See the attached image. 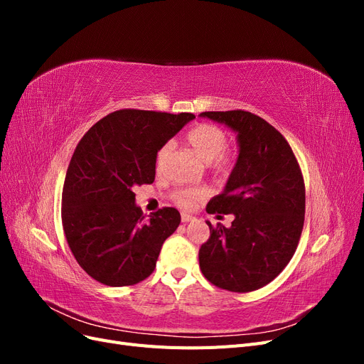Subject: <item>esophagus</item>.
<instances>
[{
  "mask_svg": "<svg viewBox=\"0 0 364 364\" xmlns=\"http://www.w3.org/2000/svg\"><path fill=\"white\" fill-rule=\"evenodd\" d=\"M193 220H196V217H193V215H190V214H182V222H183V223L193 222Z\"/></svg>",
  "mask_w": 364,
  "mask_h": 364,
  "instance_id": "1",
  "label": "esophagus"
}]
</instances>
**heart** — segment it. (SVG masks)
<instances>
[{
	"label": "heart",
	"instance_id": "b5f03b06",
	"mask_svg": "<svg viewBox=\"0 0 364 364\" xmlns=\"http://www.w3.org/2000/svg\"><path fill=\"white\" fill-rule=\"evenodd\" d=\"M186 142H188L190 149L199 156L203 162L209 164L217 174L226 176L230 173L234 167V153L229 151L228 147V135L223 129L214 124H199L193 127L188 134H186ZM173 146L170 142H165L164 146L159 147L156 153V173L161 174L165 168L168 158L171 156ZM209 196L208 188H181L173 191L171 197L173 200L183 209H193L197 203L202 202Z\"/></svg>",
	"mask_w": 364,
	"mask_h": 364
}]
</instances>
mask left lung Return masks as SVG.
<instances>
[{
	"label": "left lung",
	"instance_id": "8db88e82",
	"mask_svg": "<svg viewBox=\"0 0 364 364\" xmlns=\"http://www.w3.org/2000/svg\"><path fill=\"white\" fill-rule=\"evenodd\" d=\"M237 132L238 159L222 194L209 200V214H234L232 226H213L200 246L203 277L235 293L272 282L293 258L304 228L305 183L294 153L261 117L241 111L202 112Z\"/></svg>",
	"mask_w": 364,
	"mask_h": 364
}]
</instances>
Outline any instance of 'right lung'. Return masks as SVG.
Instances as JSON below:
<instances>
[{
	"instance_id": "right-lung-1",
	"label": "right lung",
	"mask_w": 364,
	"mask_h": 364,
	"mask_svg": "<svg viewBox=\"0 0 364 364\" xmlns=\"http://www.w3.org/2000/svg\"><path fill=\"white\" fill-rule=\"evenodd\" d=\"M196 118L119 109L95 123L77 144L62 193V225L79 266L111 287L134 285L156 267L164 241L181 223L176 208L146 217L136 185L153 183L156 153Z\"/></svg>"
}]
</instances>
